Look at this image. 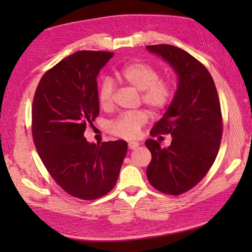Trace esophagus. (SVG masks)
I'll list each match as a JSON object with an SVG mask.
<instances>
[{
    "label": "esophagus",
    "instance_id": "1",
    "mask_svg": "<svg viewBox=\"0 0 252 252\" xmlns=\"http://www.w3.org/2000/svg\"><path fill=\"white\" fill-rule=\"evenodd\" d=\"M127 146H129V149H131V150H134V149L139 147V142L138 141H130Z\"/></svg>",
    "mask_w": 252,
    "mask_h": 252
}]
</instances>
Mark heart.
<instances>
[{"label": "heart", "instance_id": "1", "mask_svg": "<svg viewBox=\"0 0 252 252\" xmlns=\"http://www.w3.org/2000/svg\"><path fill=\"white\" fill-rule=\"evenodd\" d=\"M118 76L138 91L142 92V100L153 110H160L167 105L172 95V88L168 80L159 79V72L148 63L131 62L117 72ZM114 84L105 78L99 87V102L102 108L108 109L113 103ZM148 121V114L140 110L125 113L110 123L109 129L121 138L132 139Z\"/></svg>", "mask_w": 252, "mask_h": 252}]
</instances>
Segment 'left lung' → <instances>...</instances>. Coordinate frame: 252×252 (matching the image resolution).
Wrapping results in <instances>:
<instances>
[{
	"label": "left lung",
	"instance_id": "left-lung-1",
	"mask_svg": "<svg viewBox=\"0 0 252 252\" xmlns=\"http://www.w3.org/2000/svg\"><path fill=\"white\" fill-rule=\"evenodd\" d=\"M177 75V90L151 135L171 134L168 148L153 139L146 141L152 155L147 168L149 182L157 190L178 195L193 188L208 173L218 155L222 118L211 74L185 50L170 44L147 45Z\"/></svg>",
	"mask_w": 252,
	"mask_h": 252
}]
</instances>
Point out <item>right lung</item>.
<instances>
[{"label": "right lung", "instance_id": "right-lung-1", "mask_svg": "<svg viewBox=\"0 0 252 252\" xmlns=\"http://www.w3.org/2000/svg\"><path fill=\"white\" fill-rule=\"evenodd\" d=\"M114 53L79 51L42 76L32 105L36 151L55 182L71 195L94 200L113 189L127 151L125 140L89 142L99 114L97 75Z\"/></svg>", "mask_w": 252, "mask_h": 252}]
</instances>
